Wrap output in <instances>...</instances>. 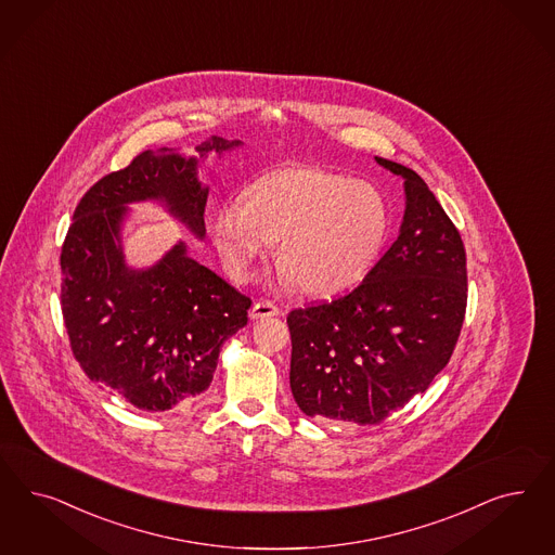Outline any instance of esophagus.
I'll list each match as a JSON object with an SVG mask.
<instances>
[{"label":"esophagus","mask_w":555,"mask_h":555,"mask_svg":"<svg viewBox=\"0 0 555 555\" xmlns=\"http://www.w3.org/2000/svg\"><path fill=\"white\" fill-rule=\"evenodd\" d=\"M278 314H282V310L273 302H255L250 308L249 317L253 321H257V319H268V317H278Z\"/></svg>","instance_id":"obj_1"}]
</instances>
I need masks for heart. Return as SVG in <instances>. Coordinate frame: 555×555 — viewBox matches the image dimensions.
Here are the masks:
<instances>
[{
    "label": "heart",
    "instance_id": "heart-1",
    "mask_svg": "<svg viewBox=\"0 0 555 555\" xmlns=\"http://www.w3.org/2000/svg\"><path fill=\"white\" fill-rule=\"evenodd\" d=\"M390 231L388 199L374 183L321 167H286L257 179L247 202L212 216L216 249L243 280L280 241L278 266L310 296H333L376 266Z\"/></svg>",
    "mask_w": 555,
    "mask_h": 555
}]
</instances>
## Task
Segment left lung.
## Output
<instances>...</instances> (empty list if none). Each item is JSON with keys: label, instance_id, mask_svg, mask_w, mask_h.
Masks as SVG:
<instances>
[{"label": "left lung", "instance_id": "1", "mask_svg": "<svg viewBox=\"0 0 555 555\" xmlns=\"http://www.w3.org/2000/svg\"><path fill=\"white\" fill-rule=\"evenodd\" d=\"M400 234L353 292L287 314L289 388L308 416L377 425L446 367L464 324L462 236L429 185L400 163Z\"/></svg>", "mask_w": 555, "mask_h": 555}]
</instances>
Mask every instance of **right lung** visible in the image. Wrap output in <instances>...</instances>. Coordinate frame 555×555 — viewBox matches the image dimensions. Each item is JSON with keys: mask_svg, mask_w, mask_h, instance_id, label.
<instances>
[{"mask_svg": "<svg viewBox=\"0 0 555 555\" xmlns=\"http://www.w3.org/2000/svg\"><path fill=\"white\" fill-rule=\"evenodd\" d=\"M241 141L212 137L199 159ZM197 157L144 151L93 183L75 208L61 250V310L72 351L91 382L134 409L163 412L208 390L222 343L247 324L250 300L176 243L151 268H130L122 249L128 204L162 202L196 238L206 236L208 188Z\"/></svg>", "mask_w": 555, "mask_h": 555, "instance_id": "1", "label": "right lung"}]
</instances>
